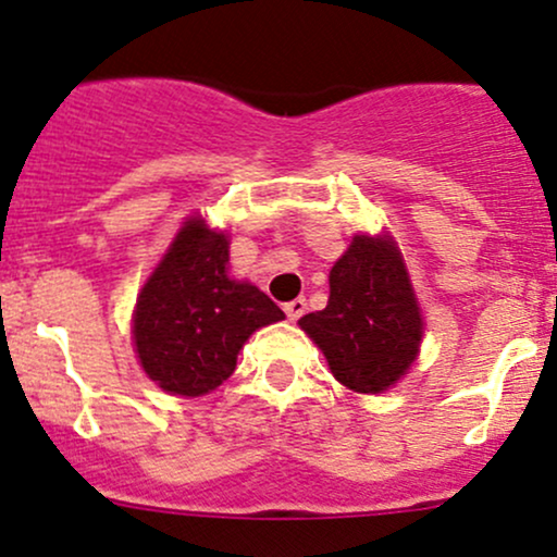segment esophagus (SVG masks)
Segmentation results:
<instances>
[{
  "mask_svg": "<svg viewBox=\"0 0 557 557\" xmlns=\"http://www.w3.org/2000/svg\"><path fill=\"white\" fill-rule=\"evenodd\" d=\"M304 311H307V298H293V301L285 304V314H288V320H301Z\"/></svg>",
  "mask_w": 557,
  "mask_h": 557,
  "instance_id": "34e87169",
  "label": "esophagus"
}]
</instances>
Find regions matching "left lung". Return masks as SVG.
Returning a JSON list of instances; mask_svg holds the SVG:
<instances>
[{
	"label": "left lung",
	"mask_w": 557,
	"mask_h": 557,
	"mask_svg": "<svg viewBox=\"0 0 557 557\" xmlns=\"http://www.w3.org/2000/svg\"><path fill=\"white\" fill-rule=\"evenodd\" d=\"M330 370L359 394H381L405 375L423 338L418 301L388 237H357L330 269L322 311L298 320Z\"/></svg>",
	"instance_id": "8db88e82"
}]
</instances>
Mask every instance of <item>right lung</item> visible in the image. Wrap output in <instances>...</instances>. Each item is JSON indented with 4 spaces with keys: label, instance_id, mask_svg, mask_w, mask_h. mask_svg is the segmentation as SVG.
<instances>
[{
    "label": "right lung",
    "instance_id": "1",
    "mask_svg": "<svg viewBox=\"0 0 557 557\" xmlns=\"http://www.w3.org/2000/svg\"><path fill=\"white\" fill-rule=\"evenodd\" d=\"M227 261V237L189 219L139 293L134 344L163 391L200 396L222 386L248 335L285 317L256 285L230 280Z\"/></svg>",
    "mask_w": 557,
    "mask_h": 557
}]
</instances>
